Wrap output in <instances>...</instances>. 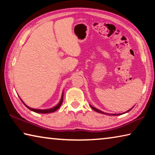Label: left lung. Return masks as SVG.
I'll return each mask as SVG.
<instances>
[{
    "label": "left lung",
    "mask_w": 155,
    "mask_h": 155,
    "mask_svg": "<svg viewBox=\"0 0 155 155\" xmlns=\"http://www.w3.org/2000/svg\"><path fill=\"white\" fill-rule=\"evenodd\" d=\"M90 107H92V110H95L96 112H99V113H101V114H107V115H110V116H111V115H114V116H118V115H120V114H108V113H105V112H102V111H101V110H98V109H97V108H95L94 107H92V105H90ZM133 107H132V108L130 109V110H127V112H126L125 113H126V112H128L130 110H131L132 108H133Z\"/></svg>",
    "instance_id": "obj_1"
}]
</instances>
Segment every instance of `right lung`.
<instances>
[{"label": "right lung", "mask_w": 155, "mask_h": 155, "mask_svg": "<svg viewBox=\"0 0 155 155\" xmlns=\"http://www.w3.org/2000/svg\"><path fill=\"white\" fill-rule=\"evenodd\" d=\"M63 100V94H62V97H61V100H60L59 103H58V104L57 105H56V106H54V107H51V108L45 109V110H40V109H34V108H31V107H29V106H28V105L25 104L24 102H23L22 100H21V101L23 103V104H25V106H26L27 107H28V109L31 110V111L35 112H36V113H41V114H45V113H51V112H55L56 110H58V109L60 107L61 104H62Z\"/></svg>", "instance_id": "1"}]
</instances>
